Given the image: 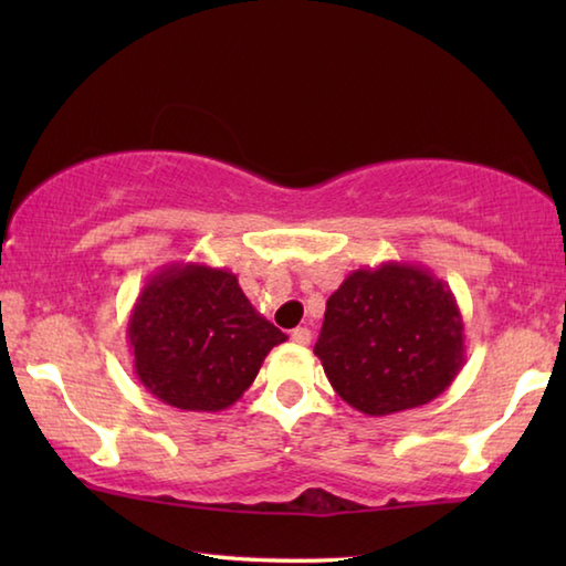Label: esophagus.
I'll use <instances>...</instances> for the list:
<instances>
[{"mask_svg":"<svg viewBox=\"0 0 566 566\" xmlns=\"http://www.w3.org/2000/svg\"><path fill=\"white\" fill-rule=\"evenodd\" d=\"M292 342L300 344V347H306V344L312 342V332L306 329V327H296V329L292 332Z\"/></svg>","mask_w":566,"mask_h":566,"instance_id":"34e87169","label":"esophagus"}]
</instances>
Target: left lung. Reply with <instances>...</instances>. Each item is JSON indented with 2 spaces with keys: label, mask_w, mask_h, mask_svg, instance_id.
<instances>
[{
  "label": "left lung",
  "mask_w": 566,
  "mask_h": 566,
  "mask_svg": "<svg viewBox=\"0 0 566 566\" xmlns=\"http://www.w3.org/2000/svg\"><path fill=\"white\" fill-rule=\"evenodd\" d=\"M334 391L367 417L437 399L464 367V319L449 284L421 264L352 272L327 300L314 344Z\"/></svg>",
  "instance_id": "1"
}]
</instances>
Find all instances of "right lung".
<instances>
[{
  "label": "right lung",
  "mask_w": 566,
  "mask_h": 566,
  "mask_svg": "<svg viewBox=\"0 0 566 566\" xmlns=\"http://www.w3.org/2000/svg\"><path fill=\"white\" fill-rule=\"evenodd\" d=\"M127 339L149 395L185 411H222L252 387L286 334L254 310L224 266L171 262L142 286Z\"/></svg>",
  "instance_id": "obj_1"
}]
</instances>
